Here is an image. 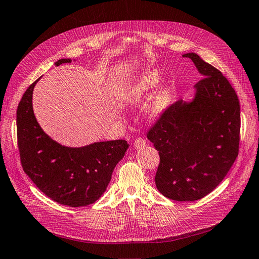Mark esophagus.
<instances>
[{"label":"esophagus","instance_id":"obj_1","mask_svg":"<svg viewBox=\"0 0 259 259\" xmlns=\"http://www.w3.org/2000/svg\"><path fill=\"white\" fill-rule=\"evenodd\" d=\"M144 146H146V141H144V139L142 138H137L135 141H134V148L137 150L142 149Z\"/></svg>","mask_w":259,"mask_h":259}]
</instances>
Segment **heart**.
Instances as JSON below:
<instances>
[{
  "label": "heart",
  "instance_id": "1",
  "mask_svg": "<svg viewBox=\"0 0 259 259\" xmlns=\"http://www.w3.org/2000/svg\"><path fill=\"white\" fill-rule=\"evenodd\" d=\"M161 75L157 69H150L134 77L124 90L123 99L127 105H137L146 100L161 84ZM168 94L161 91L154 99L151 105L153 116H159L167 107Z\"/></svg>",
  "mask_w": 259,
  "mask_h": 259
}]
</instances>
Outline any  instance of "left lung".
<instances>
[{"label": "left lung", "mask_w": 259, "mask_h": 259, "mask_svg": "<svg viewBox=\"0 0 259 259\" xmlns=\"http://www.w3.org/2000/svg\"><path fill=\"white\" fill-rule=\"evenodd\" d=\"M203 77L190 101L163 111L148 139L159 153L155 184L165 198L196 201L211 192L233 165L239 149L240 105L221 72L195 53H186Z\"/></svg>", "instance_id": "8db88e82"}]
</instances>
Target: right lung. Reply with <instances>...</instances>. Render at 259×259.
I'll use <instances>...</instances> for the list:
<instances>
[{"label": "right lung", "instance_id": "1", "mask_svg": "<svg viewBox=\"0 0 259 259\" xmlns=\"http://www.w3.org/2000/svg\"><path fill=\"white\" fill-rule=\"evenodd\" d=\"M71 61L61 58L55 66ZM40 78L26 89L17 109L18 147L23 170L53 201L70 207L90 205L105 192L130 144L125 140H111L72 148L52 139L39 125L33 109V91Z\"/></svg>", "mask_w": 259, "mask_h": 259}]
</instances>
